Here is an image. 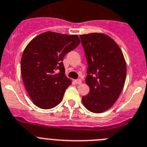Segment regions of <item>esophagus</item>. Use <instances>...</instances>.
I'll return each mask as SVG.
<instances>
[{
  "instance_id": "esophagus-1",
  "label": "esophagus",
  "mask_w": 147,
  "mask_h": 147,
  "mask_svg": "<svg viewBox=\"0 0 147 147\" xmlns=\"http://www.w3.org/2000/svg\"><path fill=\"white\" fill-rule=\"evenodd\" d=\"M75 82H76V84H81V79H77L75 81Z\"/></svg>"
}]
</instances>
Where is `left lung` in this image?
Instances as JSON below:
<instances>
[{
    "label": "left lung",
    "instance_id": "1",
    "mask_svg": "<svg viewBox=\"0 0 147 147\" xmlns=\"http://www.w3.org/2000/svg\"><path fill=\"white\" fill-rule=\"evenodd\" d=\"M87 61L86 84L88 95L82 97L84 107L92 113L111 108L123 90L126 77V63L121 49L104 34L80 35Z\"/></svg>",
    "mask_w": 147,
    "mask_h": 147
}]
</instances>
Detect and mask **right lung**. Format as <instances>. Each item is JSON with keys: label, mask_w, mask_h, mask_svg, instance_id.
Here are the masks:
<instances>
[{"label": "right lung", "mask_w": 147, "mask_h": 147, "mask_svg": "<svg viewBox=\"0 0 147 147\" xmlns=\"http://www.w3.org/2000/svg\"><path fill=\"white\" fill-rule=\"evenodd\" d=\"M80 44L77 35L45 32L32 39L21 60L22 79L34 104L50 109L62 101L71 81L65 75L64 56Z\"/></svg>", "instance_id": "1"}]
</instances>
